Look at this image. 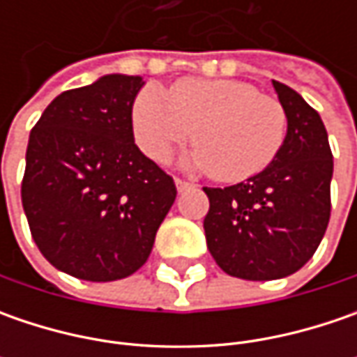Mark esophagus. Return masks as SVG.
<instances>
[{
  "label": "esophagus",
  "instance_id": "1",
  "mask_svg": "<svg viewBox=\"0 0 357 357\" xmlns=\"http://www.w3.org/2000/svg\"><path fill=\"white\" fill-rule=\"evenodd\" d=\"M174 185H176V190L178 192H185L188 188H192V183H188V181H183V178H174Z\"/></svg>",
  "mask_w": 357,
  "mask_h": 357
}]
</instances>
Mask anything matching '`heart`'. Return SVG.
Instances as JSON below:
<instances>
[{"instance_id": "1", "label": "heart", "mask_w": 357, "mask_h": 357, "mask_svg": "<svg viewBox=\"0 0 357 357\" xmlns=\"http://www.w3.org/2000/svg\"><path fill=\"white\" fill-rule=\"evenodd\" d=\"M195 132L192 133V130ZM137 144L155 162H167L190 137L197 149L188 167L211 171L216 181L256 176L278 157L288 115L278 99L244 81L185 79L169 93L149 85L132 103Z\"/></svg>"}]
</instances>
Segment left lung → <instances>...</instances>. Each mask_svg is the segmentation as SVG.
<instances>
[{"mask_svg":"<svg viewBox=\"0 0 357 357\" xmlns=\"http://www.w3.org/2000/svg\"><path fill=\"white\" fill-rule=\"evenodd\" d=\"M288 132L272 165L248 181L208 188L206 246L216 264L242 280H276L298 272L320 246L330 220L334 158L316 109L272 81Z\"/></svg>","mask_w":357,"mask_h":357,"instance_id":"1","label":"left lung"}]
</instances>
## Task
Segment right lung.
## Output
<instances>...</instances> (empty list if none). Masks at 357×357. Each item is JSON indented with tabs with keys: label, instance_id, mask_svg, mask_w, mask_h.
<instances>
[{
	"label": "right lung",
	"instance_id": "add662e5",
	"mask_svg": "<svg viewBox=\"0 0 357 357\" xmlns=\"http://www.w3.org/2000/svg\"><path fill=\"white\" fill-rule=\"evenodd\" d=\"M139 75L57 95L29 135L21 202L37 248L65 274L127 278L143 266L176 199L172 176L135 144Z\"/></svg>",
	"mask_w": 357,
	"mask_h": 357
}]
</instances>
